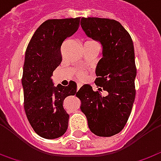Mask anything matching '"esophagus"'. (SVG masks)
<instances>
[{
  "mask_svg": "<svg viewBox=\"0 0 161 161\" xmlns=\"http://www.w3.org/2000/svg\"><path fill=\"white\" fill-rule=\"evenodd\" d=\"M81 86H82V84H77V91L81 88Z\"/></svg>",
  "mask_w": 161,
  "mask_h": 161,
  "instance_id": "34e87169",
  "label": "esophagus"
}]
</instances>
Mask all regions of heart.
I'll list each match as a JSON object with an SVG mask.
<instances>
[{"instance_id":"obj_1","label":"heart","mask_w":161,"mask_h":161,"mask_svg":"<svg viewBox=\"0 0 161 161\" xmlns=\"http://www.w3.org/2000/svg\"><path fill=\"white\" fill-rule=\"evenodd\" d=\"M77 76L78 78H80V79H84L85 77H86V74H85V72H84V71H78V72L77 73Z\"/></svg>"}]
</instances>
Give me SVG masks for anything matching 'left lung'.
<instances>
[{"label": "left lung", "instance_id": "left-lung-1", "mask_svg": "<svg viewBox=\"0 0 161 161\" xmlns=\"http://www.w3.org/2000/svg\"><path fill=\"white\" fill-rule=\"evenodd\" d=\"M81 27L88 37L99 42L103 50L97 65L95 80L98 91L84 84L77 97L92 132L111 137L125 127L135 99L134 47L131 36L119 22L106 18L83 17ZM103 88L108 96H102Z\"/></svg>", "mask_w": 161, "mask_h": 161}]
</instances>
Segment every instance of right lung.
<instances>
[{
  "mask_svg": "<svg viewBox=\"0 0 161 161\" xmlns=\"http://www.w3.org/2000/svg\"><path fill=\"white\" fill-rule=\"evenodd\" d=\"M80 17L47 20L39 26L25 52L22 84L27 119L38 135L57 139L68 128L69 114L64 99L77 96V84L54 86L53 71L61 64V46L79 27Z\"/></svg>",
  "mask_w": 161,
  "mask_h": 161,
  "instance_id": "add662e5",
  "label": "right lung"
}]
</instances>
